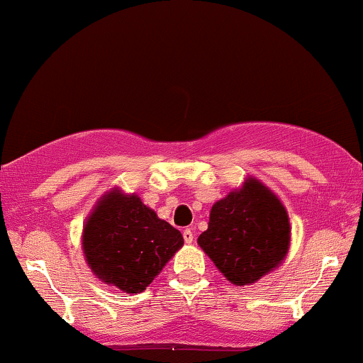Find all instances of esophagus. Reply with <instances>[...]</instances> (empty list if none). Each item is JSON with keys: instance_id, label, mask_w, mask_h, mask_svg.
Instances as JSON below:
<instances>
[{"instance_id": "34e87169", "label": "esophagus", "mask_w": 363, "mask_h": 363, "mask_svg": "<svg viewBox=\"0 0 363 363\" xmlns=\"http://www.w3.org/2000/svg\"><path fill=\"white\" fill-rule=\"evenodd\" d=\"M182 237H184L186 244H191L194 240V234H193V230H191V228H186V230L182 232Z\"/></svg>"}]
</instances>
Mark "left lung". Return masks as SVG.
<instances>
[{"mask_svg":"<svg viewBox=\"0 0 363 363\" xmlns=\"http://www.w3.org/2000/svg\"><path fill=\"white\" fill-rule=\"evenodd\" d=\"M198 244L228 281L251 285L285 259L289 215L269 187L247 177L242 187L211 206L208 228Z\"/></svg>","mask_w":363,"mask_h":363,"instance_id":"obj_1","label":"left lung"}]
</instances>
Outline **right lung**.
I'll use <instances>...</instances> for the list:
<instances>
[{"label": "right lung", "instance_id": "1", "mask_svg": "<svg viewBox=\"0 0 363 363\" xmlns=\"http://www.w3.org/2000/svg\"><path fill=\"white\" fill-rule=\"evenodd\" d=\"M184 244L181 232L119 187L104 194L83 227L86 264L99 280L140 294Z\"/></svg>", "mask_w": 363, "mask_h": 363}]
</instances>
